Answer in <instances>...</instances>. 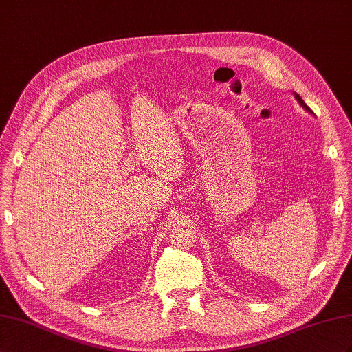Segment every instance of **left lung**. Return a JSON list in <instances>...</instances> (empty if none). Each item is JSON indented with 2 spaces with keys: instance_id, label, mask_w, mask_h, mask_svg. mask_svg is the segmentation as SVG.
<instances>
[{
  "instance_id": "left-lung-1",
  "label": "left lung",
  "mask_w": 352,
  "mask_h": 352,
  "mask_svg": "<svg viewBox=\"0 0 352 352\" xmlns=\"http://www.w3.org/2000/svg\"><path fill=\"white\" fill-rule=\"evenodd\" d=\"M294 96H295V98H296V102L300 104V106H302V109H305L307 110V112L308 113H311V115H313V110H311L307 104H305V102H304V100L302 98H300V96L298 94V93H294Z\"/></svg>"
}]
</instances>
